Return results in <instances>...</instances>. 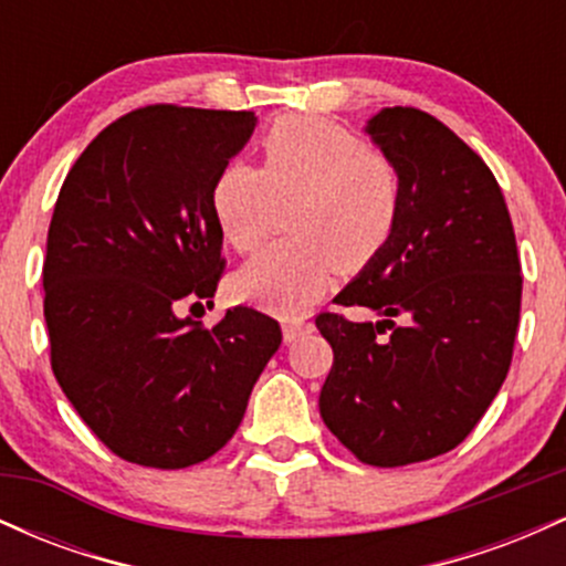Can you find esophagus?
Wrapping results in <instances>:
<instances>
[{"label":"esophagus","mask_w":566,"mask_h":566,"mask_svg":"<svg viewBox=\"0 0 566 566\" xmlns=\"http://www.w3.org/2000/svg\"><path fill=\"white\" fill-rule=\"evenodd\" d=\"M282 329H284V340H287V343H295L297 337L308 333L311 324L305 322V319H284V322H282Z\"/></svg>","instance_id":"esophagus-1"}]
</instances>
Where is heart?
<instances>
[{
    "label": "heart",
    "mask_w": 566,
    "mask_h": 566,
    "mask_svg": "<svg viewBox=\"0 0 566 566\" xmlns=\"http://www.w3.org/2000/svg\"><path fill=\"white\" fill-rule=\"evenodd\" d=\"M263 167L229 161L212 184V216L226 244L252 252L279 201H292V237L265 247L233 276V292L265 308H308L335 271L359 274L391 242L405 178L380 146L311 114L276 119L261 143Z\"/></svg>",
    "instance_id": "b5f03b06"
}]
</instances>
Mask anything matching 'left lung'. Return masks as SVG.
<instances>
[{"label":"left lung","mask_w":566,"mask_h":566,"mask_svg":"<svg viewBox=\"0 0 566 566\" xmlns=\"http://www.w3.org/2000/svg\"><path fill=\"white\" fill-rule=\"evenodd\" d=\"M367 135L399 165L405 207L378 261L335 297L380 322L316 316L333 346L319 412L361 463L396 469L454 450L497 396L522 263L495 175L437 116L382 108Z\"/></svg>","instance_id":"left-lung-1"}]
</instances>
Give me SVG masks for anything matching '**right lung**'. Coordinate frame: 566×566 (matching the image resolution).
<instances>
[{"mask_svg":"<svg viewBox=\"0 0 566 566\" xmlns=\"http://www.w3.org/2000/svg\"><path fill=\"white\" fill-rule=\"evenodd\" d=\"M255 122L138 108L97 133L57 193L42 269L50 365L127 463L175 471L223 450L282 343L279 322L247 305L216 327L178 316L216 297L226 261L212 184Z\"/></svg>","mask_w":566,"mask_h":566,"instance_id":"obj_1","label":"right lung"}]
</instances>
